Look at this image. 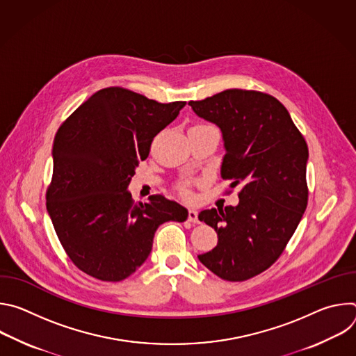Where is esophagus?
Returning <instances> with one entry per match:
<instances>
[{"mask_svg":"<svg viewBox=\"0 0 356 356\" xmlns=\"http://www.w3.org/2000/svg\"><path fill=\"white\" fill-rule=\"evenodd\" d=\"M188 221L193 222V224H198L200 220H198V213L195 210H190L188 211Z\"/></svg>","mask_w":356,"mask_h":356,"instance_id":"34e87169","label":"esophagus"}]
</instances>
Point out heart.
Returning <instances> with one entry per match:
<instances>
[{
  "label": "heart",
  "instance_id": "heart-1",
  "mask_svg": "<svg viewBox=\"0 0 356 356\" xmlns=\"http://www.w3.org/2000/svg\"><path fill=\"white\" fill-rule=\"evenodd\" d=\"M183 191H184V193H187V190H186V188H183Z\"/></svg>",
  "mask_w": 356,
  "mask_h": 356
}]
</instances>
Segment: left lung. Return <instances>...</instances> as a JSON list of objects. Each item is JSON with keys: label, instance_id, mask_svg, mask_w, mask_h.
<instances>
[{"label": "left lung", "instance_id": "obj_1", "mask_svg": "<svg viewBox=\"0 0 356 356\" xmlns=\"http://www.w3.org/2000/svg\"><path fill=\"white\" fill-rule=\"evenodd\" d=\"M188 104L220 127L227 150L221 176L241 186L238 206L200 213L218 242L198 259L224 280L243 282L279 259L307 209L309 147L270 94L231 88Z\"/></svg>", "mask_w": 356, "mask_h": 356}]
</instances>
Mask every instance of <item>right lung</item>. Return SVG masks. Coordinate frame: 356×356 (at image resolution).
<instances>
[{"label": "right lung", "instance_id": "obj_1", "mask_svg": "<svg viewBox=\"0 0 356 356\" xmlns=\"http://www.w3.org/2000/svg\"><path fill=\"white\" fill-rule=\"evenodd\" d=\"M184 106L107 87L59 127L46 209L69 259L86 275L127 279L149 257L161 224L186 221L187 210L176 201L154 194L142 204L127 190L152 140Z\"/></svg>", "mask_w": 356, "mask_h": 356}]
</instances>
